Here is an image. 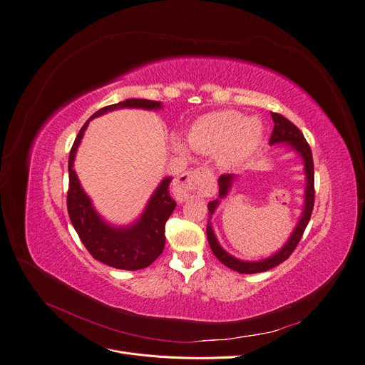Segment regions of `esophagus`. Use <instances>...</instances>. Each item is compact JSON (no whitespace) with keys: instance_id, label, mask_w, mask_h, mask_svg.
<instances>
[{"instance_id":"esophagus-1","label":"esophagus","mask_w":365,"mask_h":365,"mask_svg":"<svg viewBox=\"0 0 365 365\" xmlns=\"http://www.w3.org/2000/svg\"><path fill=\"white\" fill-rule=\"evenodd\" d=\"M216 191L215 176L210 168L198 167L185 171L174 180L173 192L178 200L185 201L192 197H212Z\"/></svg>"}]
</instances>
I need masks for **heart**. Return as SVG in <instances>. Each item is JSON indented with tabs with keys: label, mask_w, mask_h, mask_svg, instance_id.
I'll list each match as a JSON object with an SVG mask.
<instances>
[{
	"label": "heart",
	"mask_w": 365,
	"mask_h": 365,
	"mask_svg": "<svg viewBox=\"0 0 365 365\" xmlns=\"http://www.w3.org/2000/svg\"><path fill=\"white\" fill-rule=\"evenodd\" d=\"M262 125L257 119L234 110H220L198 118L187 134L191 148L204 155H219L228 167L240 164L255 150L262 140ZM173 146L185 152L182 140L174 138Z\"/></svg>",
	"instance_id": "1"
}]
</instances>
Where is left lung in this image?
<instances>
[{"instance_id": "8db88e82", "label": "left lung", "mask_w": 365, "mask_h": 365, "mask_svg": "<svg viewBox=\"0 0 365 365\" xmlns=\"http://www.w3.org/2000/svg\"><path fill=\"white\" fill-rule=\"evenodd\" d=\"M272 118L274 122V128L270 137V145H277V143H288L291 145V148L298 152L301 156H303L304 161V170H306V179H307V186H306V200H304V210L303 215L299 217V222L297 224L292 235L289 237L288 243L284 245L277 253H274L273 257L262 259V261H242L237 259L234 257H231L228 252H225L224 249L220 247V245L216 240V235L212 230L210 222L207 224V239H209V245L212 252L215 253V257L224 264L231 270H235L239 273H246V274H252V273H262L270 270V268L282 264L283 261H287L291 253L295 250L297 245L299 243L301 237H303V232L309 224L312 212H313V205H314V170H313V156H312V150L310 146L306 141L303 133H301L297 126L288 120L284 116L279 115V113H273L272 112ZM234 174H222L217 180L219 185V198H224L228 192L230 187L232 185L234 180ZM219 204V200H213L209 202L207 209L210 216L213 215V212L216 210Z\"/></svg>"}]
</instances>
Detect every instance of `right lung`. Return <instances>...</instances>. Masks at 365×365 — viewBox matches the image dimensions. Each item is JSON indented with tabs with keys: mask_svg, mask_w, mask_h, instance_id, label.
I'll list each match as a JSON object with an SVG mask.
<instances>
[{
	"mask_svg": "<svg viewBox=\"0 0 365 365\" xmlns=\"http://www.w3.org/2000/svg\"><path fill=\"white\" fill-rule=\"evenodd\" d=\"M161 108L160 101L130 98L118 104L106 106L95 112L78 131L68 158V192L67 209L71 224L81 237L82 243L91 255L100 262L119 270H140L150 265L161 255L165 245V222L176 207V201L170 195L171 178H165L150 197L146 210L131 227L116 228L106 224L92 207L89 197L85 194L77 174L73 170L76 150L81 145L89 120L116 108Z\"/></svg>",
	"mask_w": 365,
	"mask_h": 365,
	"instance_id": "right-lung-1",
	"label": "right lung"
}]
</instances>
